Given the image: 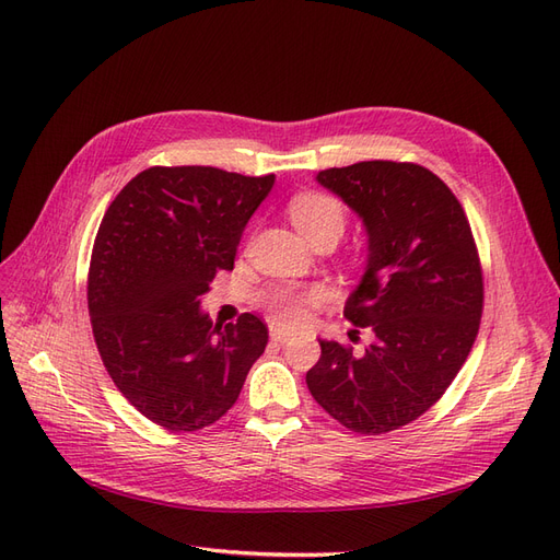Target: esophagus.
I'll list each match as a JSON object with an SVG mask.
<instances>
[{
    "label": "esophagus",
    "instance_id": "obj_1",
    "mask_svg": "<svg viewBox=\"0 0 560 560\" xmlns=\"http://www.w3.org/2000/svg\"><path fill=\"white\" fill-rule=\"evenodd\" d=\"M290 338H292V331L280 329V327H270V341L284 343V341H290Z\"/></svg>",
    "mask_w": 560,
    "mask_h": 560
}]
</instances>
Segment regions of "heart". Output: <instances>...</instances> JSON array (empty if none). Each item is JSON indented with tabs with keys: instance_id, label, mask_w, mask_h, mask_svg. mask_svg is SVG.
Returning a JSON list of instances; mask_svg holds the SVG:
<instances>
[{
	"instance_id": "obj_1",
	"label": "heart",
	"mask_w": 560,
	"mask_h": 560,
	"mask_svg": "<svg viewBox=\"0 0 560 560\" xmlns=\"http://www.w3.org/2000/svg\"><path fill=\"white\" fill-rule=\"evenodd\" d=\"M290 217L294 226L306 235L311 243L319 238H338L346 226V210L341 200L319 194V191H306L299 194L290 200ZM313 296H303L294 292H280L270 299V311H273L278 322L284 325H299L306 317V306Z\"/></svg>"
}]
</instances>
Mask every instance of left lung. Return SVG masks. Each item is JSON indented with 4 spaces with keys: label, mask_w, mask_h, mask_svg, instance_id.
Instances as JSON below:
<instances>
[{
    "label": "left lung",
    "mask_w": 560,
    "mask_h": 560,
    "mask_svg": "<svg viewBox=\"0 0 560 560\" xmlns=\"http://www.w3.org/2000/svg\"><path fill=\"white\" fill-rule=\"evenodd\" d=\"M362 219L366 268L343 315L374 334L360 354L319 341L306 374L343 428L385 434L446 393L479 334L483 278L465 210L428 167L362 161L315 177Z\"/></svg>",
    "instance_id": "1"
}]
</instances>
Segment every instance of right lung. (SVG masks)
<instances>
[{
  "label": "right lung",
  "instance_id": "1",
  "mask_svg": "<svg viewBox=\"0 0 560 560\" xmlns=\"http://www.w3.org/2000/svg\"><path fill=\"white\" fill-rule=\"evenodd\" d=\"M273 184L276 175L156 165L124 186L97 229L89 313L100 358L121 395L165 430L222 418L268 343L257 315L212 325L200 296L217 270L233 268Z\"/></svg>",
  "mask_w": 560,
  "mask_h": 560
}]
</instances>
